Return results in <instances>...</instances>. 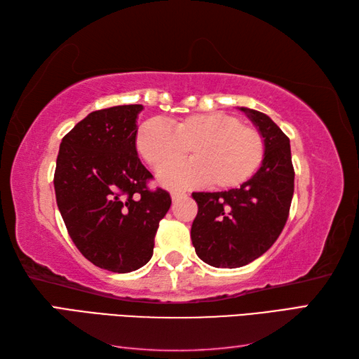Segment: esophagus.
Instances as JSON below:
<instances>
[{
	"label": "esophagus",
	"instance_id": "1",
	"mask_svg": "<svg viewBox=\"0 0 359 359\" xmlns=\"http://www.w3.org/2000/svg\"><path fill=\"white\" fill-rule=\"evenodd\" d=\"M182 197H187V194H185V193H180V191H172V193H171V199H172L174 202L182 199Z\"/></svg>",
	"mask_w": 359,
	"mask_h": 359
}]
</instances>
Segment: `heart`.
<instances>
[{"mask_svg": "<svg viewBox=\"0 0 359 359\" xmlns=\"http://www.w3.org/2000/svg\"><path fill=\"white\" fill-rule=\"evenodd\" d=\"M140 156L162 171L160 182L171 188H189L211 184L226 189L250 179L264 157V140L256 129L241 125V120L225 112L191 114L184 118H151L140 125L135 135ZM189 149L194 160L181 161Z\"/></svg>", "mask_w": 359, "mask_h": 359, "instance_id": "heart-1", "label": "heart"}]
</instances>
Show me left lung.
Segmentation results:
<instances>
[{"mask_svg":"<svg viewBox=\"0 0 359 359\" xmlns=\"http://www.w3.org/2000/svg\"><path fill=\"white\" fill-rule=\"evenodd\" d=\"M264 140L262 163L241 188L193 193L196 255L216 269H238L262 256L284 228L294 191L288 137L264 112L239 108Z\"/></svg>","mask_w":359,"mask_h":359,"instance_id":"8db88e82","label":"left lung"}]
</instances>
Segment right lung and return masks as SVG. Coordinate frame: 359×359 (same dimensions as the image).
Here are the masks:
<instances>
[{
    "instance_id": "obj_1",
    "label": "right lung",
    "mask_w": 359,
    "mask_h": 359,
    "mask_svg": "<svg viewBox=\"0 0 359 359\" xmlns=\"http://www.w3.org/2000/svg\"><path fill=\"white\" fill-rule=\"evenodd\" d=\"M142 104L88 114L62 143L53 187L58 210L80 253L112 273L149 262L158 222L171 207L165 189L151 191L152 174L135 148Z\"/></svg>"
}]
</instances>
